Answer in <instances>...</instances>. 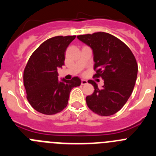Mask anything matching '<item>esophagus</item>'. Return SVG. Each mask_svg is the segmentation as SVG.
Segmentation results:
<instances>
[{
  "instance_id": "obj_1",
  "label": "esophagus",
  "mask_w": 156,
  "mask_h": 156,
  "mask_svg": "<svg viewBox=\"0 0 156 156\" xmlns=\"http://www.w3.org/2000/svg\"><path fill=\"white\" fill-rule=\"evenodd\" d=\"M87 81L86 80H81V84L82 85H85V84H87Z\"/></svg>"
}]
</instances>
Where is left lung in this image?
Segmentation results:
<instances>
[{"label":"left lung","instance_id":"left-lung-1","mask_svg":"<svg viewBox=\"0 0 156 156\" xmlns=\"http://www.w3.org/2000/svg\"><path fill=\"white\" fill-rule=\"evenodd\" d=\"M77 38L92 49L96 70L94 76L104 80L101 89L94 80H88L94 91L87 96V105L98 115H113L133 92L138 70L134 55L124 43L107 33L79 35Z\"/></svg>","mask_w":156,"mask_h":156}]
</instances>
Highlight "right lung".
<instances>
[{
	"mask_svg": "<svg viewBox=\"0 0 156 156\" xmlns=\"http://www.w3.org/2000/svg\"><path fill=\"white\" fill-rule=\"evenodd\" d=\"M76 36H58L41 44L32 54L24 69L23 82L27 100L35 110L45 115L62 111L69 93L81 84L78 76L59 80L58 69L64 66L65 52Z\"/></svg>",
	"mask_w": 156,
	"mask_h": 156,
	"instance_id": "1",
	"label": "right lung"
}]
</instances>
